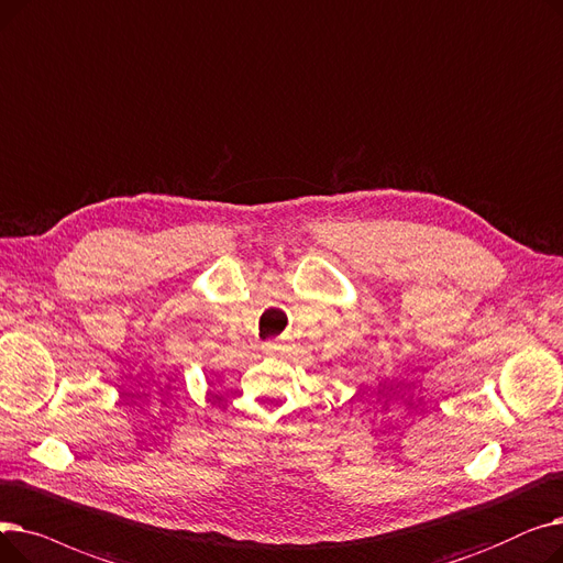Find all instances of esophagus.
<instances>
[{"mask_svg": "<svg viewBox=\"0 0 563 563\" xmlns=\"http://www.w3.org/2000/svg\"><path fill=\"white\" fill-rule=\"evenodd\" d=\"M265 347H277V343H265Z\"/></svg>", "mask_w": 563, "mask_h": 563, "instance_id": "esophagus-1", "label": "esophagus"}]
</instances>
